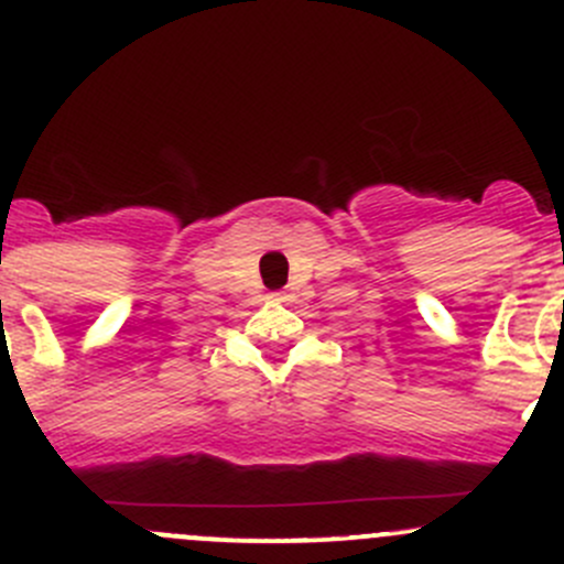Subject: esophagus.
<instances>
[{
    "instance_id": "34e87169",
    "label": "esophagus",
    "mask_w": 564,
    "mask_h": 564,
    "mask_svg": "<svg viewBox=\"0 0 564 564\" xmlns=\"http://www.w3.org/2000/svg\"><path fill=\"white\" fill-rule=\"evenodd\" d=\"M272 300H278V303H286V300H292V297H289L286 292H275L272 294Z\"/></svg>"
}]
</instances>
